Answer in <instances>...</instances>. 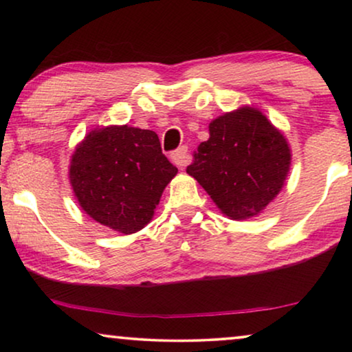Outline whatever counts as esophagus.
Segmentation results:
<instances>
[{"mask_svg":"<svg viewBox=\"0 0 352 352\" xmlns=\"http://www.w3.org/2000/svg\"><path fill=\"white\" fill-rule=\"evenodd\" d=\"M171 162L175 163L176 166H186L189 163V151H187L186 146H182L171 153Z\"/></svg>","mask_w":352,"mask_h":352,"instance_id":"obj_1","label":"esophagus"}]
</instances>
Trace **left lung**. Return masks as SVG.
I'll use <instances>...</instances> for the list:
<instances>
[{
  "mask_svg": "<svg viewBox=\"0 0 352 352\" xmlns=\"http://www.w3.org/2000/svg\"><path fill=\"white\" fill-rule=\"evenodd\" d=\"M285 138L254 109H240L210 123V139L194 152L187 173L232 219L258 214L290 170Z\"/></svg>",
  "mask_w": 352,
  "mask_h": 352,
  "instance_id": "obj_1",
  "label": "left lung"
}]
</instances>
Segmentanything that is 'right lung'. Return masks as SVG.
<instances>
[{
	"instance_id": "add662e5",
	"label": "right lung",
	"mask_w": 352,
	"mask_h": 352,
	"mask_svg": "<svg viewBox=\"0 0 352 352\" xmlns=\"http://www.w3.org/2000/svg\"><path fill=\"white\" fill-rule=\"evenodd\" d=\"M176 173L155 133L126 124L91 131L70 163V182L81 208L123 234L136 232L152 219Z\"/></svg>"
}]
</instances>
